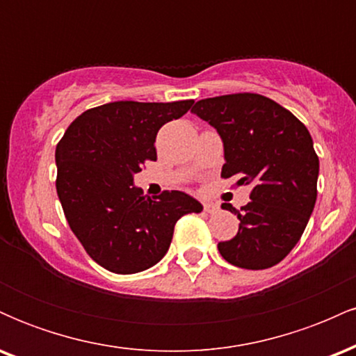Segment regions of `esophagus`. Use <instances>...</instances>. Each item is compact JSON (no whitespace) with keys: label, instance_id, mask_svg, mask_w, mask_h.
<instances>
[{"label":"esophagus","instance_id":"esophagus-1","mask_svg":"<svg viewBox=\"0 0 356 356\" xmlns=\"http://www.w3.org/2000/svg\"><path fill=\"white\" fill-rule=\"evenodd\" d=\"M204 211H206L207 214H214V212L219 211V206L214 202H204Z\"/></svg>","mask_w":356,"mask_h":356}]
</instances>
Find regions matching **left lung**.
Segmentation results:
<instances>
[{
	"label": "left lung",
	"instance_id": "1",
	"mask_svg": "<svg viewBox=\"0 0 356 356\" xmlns=\"http://www.w3.org/2000/svg\"><path fill=\"white\" fill-rule=\"evenodd\" d=\"M191 112L222 138L220 177L236 175L238 186H251L241 211L224 204L241 222L234 238L218 244L220 256L244 269L275 266L296 246L316 202L320 161L308 129L257 93L204 99Z\"/></svg>",
	"mask_w": 356,
	"mask_h": 356
}]
</instances>
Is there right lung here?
Returning <instances> with one entry per match:
<instances>
[{"instance_id": "obj_1", "label": "right lung", "mask_w": 356, "mask_h": 356, "mask_svg": "<svg viewBox=\"0 0 356 356\" xmlns=\"http://www.w3.org/2000/svg\"><path fill=\"white\" fill-rule=\"evenodd\" d=\"M194 100L169 104L112 102L72 122L56 145V192L68 226L95 263L134 275L165 256L182 216L201 202L181 191L145 197L134 175L157 161L155 137Z\"/></svg>"}]
</instances>
